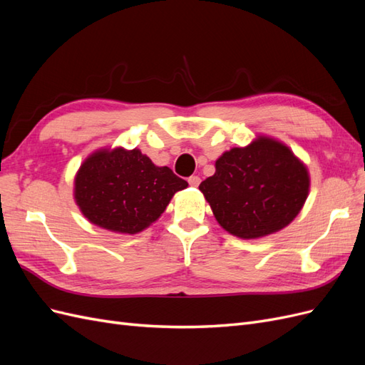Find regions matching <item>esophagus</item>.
<instances>
[{
    "label": "esophagus",
    "instance_id": "1",
    "mask_svg": "<svg viewBox=\"0 0 365 365\" xmlns=\"http://www.w3.org/2000/svg\"><path fill=\"white\" fill-rule=\"evenodd\" d=\"M200 182H201L200 176H190V178H189V184L192 187H197V185H200Z\"/></svg>",
    "mask_w": 365,
    "mask_h": 365
}]
</instances>
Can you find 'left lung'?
I'll return each instance as SVG.
<instances>
[{
    "label": "left lung",
    "instance_id": "1",
    "mask_svg": "<svg viewBox=\"0 0 365 365\" xmlns=\"http://www.w3.org/2000/svg\"><path fill=\"white\" fill-rule=\"evenodd\" d=\"M215 169L200 190L217 224L240 239H260L288 227L311 190L307 165L269 135L225 150Z\"/></svg>",
    "mask_w": 365,
    "mask_h": 365
}]
</instances>
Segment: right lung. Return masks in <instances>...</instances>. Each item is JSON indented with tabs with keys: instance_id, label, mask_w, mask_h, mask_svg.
Masks as SVG:
<instances>
[{
	"instance_id": "add662e5",
	"label": "right lung",
	"mask_w": 365,
	"mask_h": 365,
	"mask_svg": "<svg viewBox=\"0 0 365 365\" xmlns=\"http://www.w3.org/2000/svg\"><path fill=\"white\" fill-rule=\"evenodd\" d=\"M187 181L155 165L140 149L101 148L74 176L73 196L91 224L118 235H137L157 222Z\"/></svg>"
}]
</instances>
